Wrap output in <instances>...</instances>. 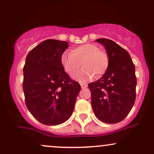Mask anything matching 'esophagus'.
I'll return each instance as SVG.
<instances>
[{"mask_svg":"<svg viewBox=\"0 0 154 154\" xmlns=\"http://www.w3.org/2000/svg\"><path fill=\"white\" fill-rule=\"evenodd\" d=\"M80 85L82 88H85L88 87V85L85 84V83H80Z\"/></svg>","mask_w":154,"mask_h":154,"instance_id":"34e87169","label":"esophagus"}]
</instances>
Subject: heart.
I'll use <instances>...</instances> for the list:
<instances>
[{
  "instance_id": "heart-1",
  "label": "heart",
  "mask_w": 154,
  "mask_h": 154,
  "mask_svg": "<svg viewBox=\"0 0 154 154\" xmlns=\"http://www.w3.org/2000/svg\"><path fill=\"white\" fill-rule=\"evenodd\" d=\"M82 63L83 69L76 74L75 79L85 82L93 77H100L106 72L109 58L106 51L100 50L95 44L87 43L74 48L71 52L64 51L61 56V63L64 71L70 76L79 70Z\"/></svg>"
}]
</instances>
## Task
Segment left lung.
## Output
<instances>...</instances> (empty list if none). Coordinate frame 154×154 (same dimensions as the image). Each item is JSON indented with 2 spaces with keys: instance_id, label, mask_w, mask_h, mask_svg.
<instances>
[{
  "instance_id": "obj_1",
  "label": "left lung",
  "mask_w": 154,
  "mask_h": 154,
  "mask_svg": "<svg viewBox=\"0 0 154 154\" xmlns=\"http://www.w3.org/2000/svg\"><path fill=\"white\" fill-rule=\"evenodd\" d=\"M95 41L105 47L109 58L108 70L101 78L88 85L93 111L105 123H118L128 115L135 101V65L129 53L109 39Z\"/></svg>"
}]
</instances>
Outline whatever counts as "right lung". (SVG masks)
Returning <instances> with one entry per match:
<instances>
[{
    "label": "right lung",
    "mask_w": 154,
    "mask_h": 154,
    "mask_svg": "<svg viewBox=\"0 0 154 154\" xmlns=\"http://www.w3.org/2000/svg\"><path fill=\"white\" fill-rule=\"evenodd\" d=\"M68 42L49 39L28 54L23 69V91L28 110L43 125H57L72 115L81 90L61 63Z\"/></svg>",
    "instance_id": "1"
}]
</instances>
